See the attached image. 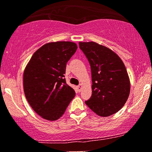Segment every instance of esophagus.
Wrapping results in <instances>:
<instances>
[{"label": "esophagus", "mask_w": 152, "mask_h": 152, "mask_svg": "<svg viewBox=\"0 0 152 152\" xmlns=\"http://www.w3.org/2000/svg\"><path fill=\"white\" fill-rule=\"evenodd\" d=\"M82 85L81 84H80L79 85V86H77V90H78V92H80V91H81V89H82Z\"/></svg>", "instance_id": "34e87169"}]
</instances>
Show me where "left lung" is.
Here are the masks:
<instances>
[{"mask_svg":"<svg viewBox=\"0 0 152 152\" xmlns=\"http://www.w3.org/2000/svg\"><path fill=\"white\" fill-rule=\"evenodd\" d=\"M90 64L92 94L86 104L99 116L108 117L124 106L130 81L122 60L112 50L94 42H79Z\"/></svg>","mask_w":152,"mask_h":152,"instance_id":"8db88e82","label":"left lung"}]
</instances>
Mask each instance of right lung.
Here are the masks:
<instances>
[{
	"label": "right lung",
	"mask_w": 152,
	"mask_h": 152,
	"mask_svg": "<svg viewBox=\"0 0 152 152\" xmlns=\"http://www.w3.org/2000/svg\"><path fill=\"white\" fill-rule=\"evenodd\" d=\"M77 49L71 42L44 44L30 58L23 73V89L32 108L45 120L59 119L76 92L66 83V64Z\"/></svg>",
	"instance_id": "1"
}]
</instances>
